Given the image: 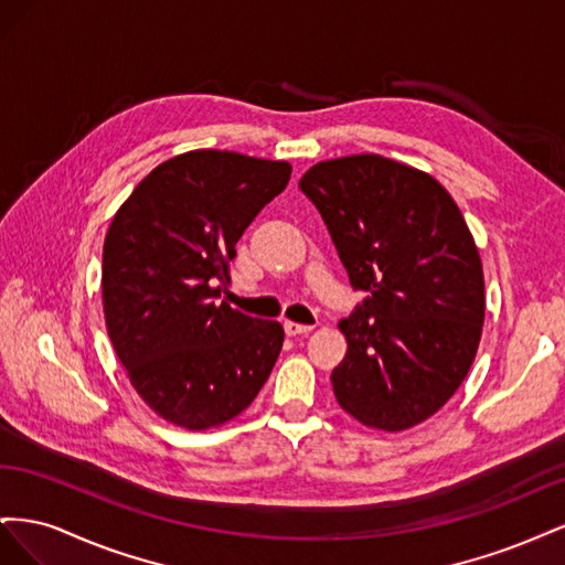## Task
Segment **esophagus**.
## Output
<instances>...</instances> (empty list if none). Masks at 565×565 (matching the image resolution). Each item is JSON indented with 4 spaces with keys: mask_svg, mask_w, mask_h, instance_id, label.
<instances>
[{
    "mask_svg": "<svg viewBox=\"0 0 565 565\" xmlns=\"http://www.w3.org/2000/svg\"><path fill=\"white\" fill-rule=\"evenodd\" d=\"M285 332H287L289 337H297V334H309V332H313V324H301V322H292V320H287V322H285Z\"/></svg>",
    "mask_w": 565,
    "mask_h": 565,
    "instance_id": "1",
    "label": "esophagus"
}]
</instances>
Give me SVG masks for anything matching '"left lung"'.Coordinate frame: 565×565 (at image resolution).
<instances>
[{
	"label": "left lung",
	"instance_id": "8db88e82",
	"mask_svg": "<svg viewBox=\"0 0 565 565\" xmlns=\"http://www.w3.org/2000/svg\"><path fill=\"white\" fill-rule=\"evenodd\" d=\"M299 188L365 295L339 320L349 349L330 377L337 403L370 429L422 424L465 382L483 332V266L465 216L431 174L372 152L318 162Z\"/></svg>",
	"mask_w": 565,
	"mask_h": 565
}]
</instances>
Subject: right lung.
Returning a JSON list of instances; mask_svg holds the SVG:
<instances>
[{
	"instance_id": "1",
	"label": "right lung",
	"mask_w": 565,
	"mask_h": 565,
	"mask_svg": "<svg viewBox=\"0 0 565 565\" xmlns=\"http://www.w3.org/2000/svg\"><path fill=\"white\" fill-rule=\"evenodd\" d=\"M292 164L191 150L158 164L110 221L104 243L106 328L143 403L188 431L252 405L285 330L216 303L235 243L285 191Z\"/></svg>"
}]
</instances>
